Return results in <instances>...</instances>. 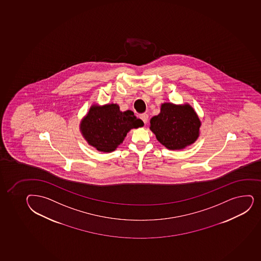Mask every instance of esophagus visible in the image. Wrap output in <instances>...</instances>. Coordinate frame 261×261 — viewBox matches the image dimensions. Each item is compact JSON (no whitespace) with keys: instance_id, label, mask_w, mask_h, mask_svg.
<instances>
[{"instance_id":"esophagus-1","label":"esophagus","mask_w":261,"mask_h":261,"mask_svg":"<svg viewBox=\"0 0 261 261\" xmlns=\"http://www.w3.org/2000/svg\"><path fill=\"white\" fill-rule=\"evenodd\" d=\"M148 117H149V116H148L147 114H141L140 116V118L142 120L143 122L144 123L146 124L148 122Z\"/></svg>"}]
</instances>
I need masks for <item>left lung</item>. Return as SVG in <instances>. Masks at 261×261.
<instances>
[{
    "instance_id": "1",
    "label": "left lung",
    "mask_w": 261,
    "mask_h": 261,
    "mask_svg": "<svg viewBox=\"0 0 261 261\" xmlns=\"http://www.w3.org/2000/svg\"><path fill=\"white\" fill-rule=\"evenodd\" d=\"M150 129L156 140L169 150H181L196 141L201 122L189 105L165 102L151 119Z\"/></svg>"
}]
</instances>
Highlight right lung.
Instances as JSON below:
<instances>
[{"mask_svg":"<svg viewBox=\"0 0 261 261\" xmlns=\"http://www.w3.org/2000/svg\"><path fill=\"white\" fill-rule=\"evenodd\" d=\"M144 126L131 110L121 112L116 103L92 105L83 120L81 131L89 145L102 152L115 151L132 128Z\"/></svg>","mask_w":261,"mask_h":261,"instance_id":"obj_1","label":"right lung"}]
</instances>
